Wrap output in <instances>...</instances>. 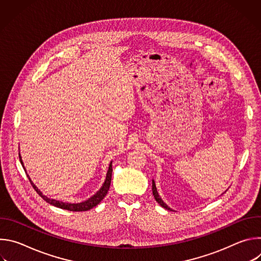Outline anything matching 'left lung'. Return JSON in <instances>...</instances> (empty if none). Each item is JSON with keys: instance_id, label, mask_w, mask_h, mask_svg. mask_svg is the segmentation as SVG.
Returning <instances> with one entry per match:
<instances>
[{"instance_id": "8db88e82", "label": "left lung", "mask_w": 261, "mask_h": 261, "mask_svg": "<svg viewBox=\"0 0 261 261\" xmlns=\"http://www.w3.org/2000/svg\"><path fill=\"white\" fill-rule=\"evenodd\" d=\"M152 190H153V195H154V197H155V199H156V201L162 206V207H164V208H166V210H169V211H171V208L161 199V197L159 196V194H158V192H157V188H156V184H155V181L153 180V182H152Z\"/></svg>"}]
</instances>
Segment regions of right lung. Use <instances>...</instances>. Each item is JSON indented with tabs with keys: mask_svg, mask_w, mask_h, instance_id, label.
I'll return each instance as SVG.
<instances>
[{
	"mask_svg": "<svg viewBox=\"0 0 261 261\" xmlns=\"http://www.w3.org/2000/svg\"><path fill=\"white\" fill-rule=\"evenodd\" d=\"M19 161L27 173V170L23 166V163H22V160H21V157H20V154H19ZM111 174H113V162H110L109 164V167H108V170H107V173H106V178L102 185V187L100 188L99 191H97V193L95 195H93L91 198H89L88 200L84 201V202H80V203H68V202H62V201H59V200H56V199H50L48 197H46L45 195L42 194V192L36 187V186L34 185V182L32 181V179L30 178L29 174L27 173V176L29 177V180L31 182V185L33 186V188L35 189V191L38 193L46 202H48L49 204L51 205H55L57 207H60V208H63V210H68V211H72V212H85V211H89L91 208H93L94 206H96L97 204H99L101 202V200L106 196L108 190H109V187H110V182H111Z\"/></svg>",
	"mask_w": 261,
	"mask_h": 261,
	"instance_id": "add662e5",
	"label": "right lung"
}]
</instances>
